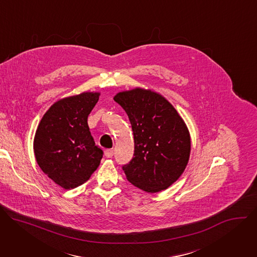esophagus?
<instances>
[{
	"mask_svg": "<svg viewBox=\"0 0 257 257\" xmlns=\"http://www.w3.org/2000/svg\"><path fill=\"white\" fill-rule=\"evenodd\" d=\"M113 155H114V152H113L112 150H105V151H104V156H105L106 158H112Z\"/></svg>",
	"mask_w": 257,
	"mask_h": 257,
	"instance_id": "obj_1",
	"label": "esophagus"
}]
</instances>
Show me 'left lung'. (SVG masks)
I'll return each mask as SVG.
<instances>
[{
    "label": "left lung",
    "instance_id": "1",
    "mask_svg": "<svg viewBox=\"0 0 257 257\" xmlns=\"http://www.w3.org/2000/svg\"><path fill=\"white\" fill-rule=\"evenodd\" d=\"M114 100L125 109L134 135V157L123 166L127 180L145 192L167 189L189 161L191 140L185 122L163 95L151 89L122 91Z\"/></svg>",
    "mask_w": 257,
    "mask_h": 257
}]
</instances>
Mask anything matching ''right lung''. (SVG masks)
<instances>
[{"label":"right lung","instance_id":"1","mask_svg":"<svg viewBox=\"0 0 257 257\" xmlns=\"http://www.w3.org/2000/svg\"><path fill=\"white\" fill-rule=\"evenodd\" d=\"M99 94L82 92L56 101L36 129V162L64 189L82 185L99 166L103 153L95 145L87 124Z\"/></svg>","mask_w":257,"mask_h":257}]
</instances>
